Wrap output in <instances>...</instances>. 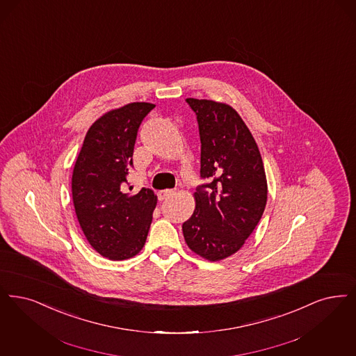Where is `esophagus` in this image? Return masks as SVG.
<instances>
[{
  "mask_svg": "<svg viewBox=\"0 0 356 356\" xmlns=\"http://www.w3.org/2000/svg\"><path fill=\"white\" fill-rule=\"evenodd\" d=\"M173 195H175V191H172V189H164V191H160V192H159V199H170Z\"/></svg>",
  "mask_w": 356,
  "mask_h": 356,
  "instance_id": "obj_1",
  "label": "esophagus"
}]
</instances>
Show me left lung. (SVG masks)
I'll use <instances>...</instances> for the list:
<instances>
[{
    "label": "left lung",
    "instance_id": "8db88e82",
    "mask_svg": "<svg viewBox=\"0 0 356 356\" xmlns=\"http://www.w3.org/2000/svg\"><path fill=\"white\" fill-rule=\"evenodd\" d=\"M197 115L201 177L195 211L183 224L188 248L208 261L237 253L253 233L268 201V181L256 140L227 103L186 98Z\"/></svg>",
    "mask_w": 356,
    "mask_h": 356
}]
</instances>
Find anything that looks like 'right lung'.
Instances as JSON below:
<instances>
[{
  "label": "right lung",
  "instance_id": "1",
  "mask_svg": "<svg viewBox=\"0 0 356 356\" xmlns=\"http://www.w3.org/2000/svg\"><path fill=\"white\" fill-rule=\"evenodd\" d=\"M154 107L134 102L102 115L88 128L72 170V202L79 225L100 256L113 261L142 250L156 208L152 189L126 191L138 128Z\"/></svg>",
  "mask_w": 356,
  "mask_h": 356
}]
</instances>
